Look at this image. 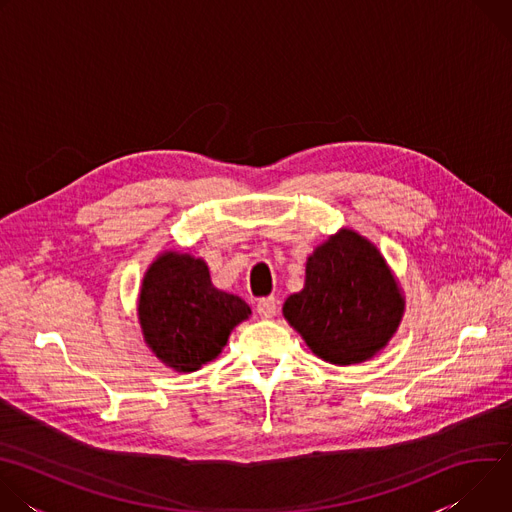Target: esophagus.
I'll return each instance as SVG.
<instances>
[{"mask_svg":"<svg viewBox=\"0 0 512 512\" xmlns=\"http://www.w3.org/2000/svg\"><path fill=\"white\" fill-rule=\"evenodd\" d=\"M275 312H277V300H275L273 296L261 298V300L257 302V314H259L261 318L269 320V318L275 316Z\"/></svg>","mask_w":512,"mask_h":512,"instance_id":"1","label":"esophagus"}]
</instances>
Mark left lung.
Instances as JSON below:
<instances>
[{
  "label": "left lung",
  "instance_id": "obj_1",
  "mask_svg": "<svg viewBox=\"0 0 512 512\" xmlns=\"http://www.w3.org/2000/svg\"><path fill=\"white\" fill-rule=\"evenodd\" d=\"M405 298L379 249L342 229L314 249L306 283L283 304V316L310 350L332 364L373 358L397 332Z\"/></svg>",
  "mask_w": 512,
  "mask_h": 512
}]
</instances>
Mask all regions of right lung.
I'll use <instances>...</instances> for the list:
<instances>
[{
	"label": "right lung",
	"mask_w": 512,
	"mask_h": 512,
	"mask_svg": "<svg viewBox=\"0 0 512 512\" xmlns=\"http://www.w3.org/2000/svg\"><path fill=\"white\" fill-rule=\"evenodd\" d=\"M137 316L145 344L166 367L192 373L221 354L251 308L216 289L202 259L166 251L143 275Z\"/></svg>",
	"instance_id": "1"
}]
</instances>
